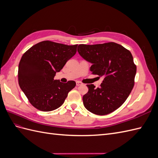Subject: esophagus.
Returning a JSON list of instances; mask_svg holds the SVG:
<instances>
[{
  "label": "esophagus",
  "instance_id": "esophagus-1",
  "mask_svg": "<svg viewBox=\"0 0 158 158\" xmlns=\"http://www.w3.org/2000/svg\"><path fill=\"white\" fill-rule=\"evenodd\" d=\"M76 85H77V86H79V85H81L82 84V83L81 82H79V81H76Z\"/></svg>",
  "mask_w": 158,
  "mask_h": 158
}]
</instances>
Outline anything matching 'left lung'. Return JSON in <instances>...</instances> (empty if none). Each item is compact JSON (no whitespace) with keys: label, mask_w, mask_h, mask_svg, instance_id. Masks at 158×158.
I'll list each match as a JSON object with an SVG mask.
<instances>
[{"label":"left lung","mask_w":158,"mask_h":158,"mask_svg":"<svg viewBox=\"0 0 158 158\" xmlns=\"http://www.w3.org/2000/svg\"><path fill=\"white\" fill-rule=\"evenodd\" d=\"M79 54L90 62V71L104 78L99 88L87 84L84 107L98 115L115 111L125 103L135 85L136 66L130 51L114 42L78 47Z\"/></svg>","instance_id":"8db88e82"}]
</instances>
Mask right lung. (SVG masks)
<instances>
[{"label": "right lung", "mask_w": 158, "mask_h": 158, "mask_svg": "<svg viewBox=\"0 0 158 158\" xmlns=\"http://www.w3.org/2000/svg\"><path fill=\"white\" fill-rule=\"evenodd\" d=\"M77 46L44 41L23 53L18 66V84L35 108L42 111L59 108L76 86L73 80L63 83L54 78L76 54Z\"/></svg>", "instance_id": "right-lung-1"}]
</instances>
